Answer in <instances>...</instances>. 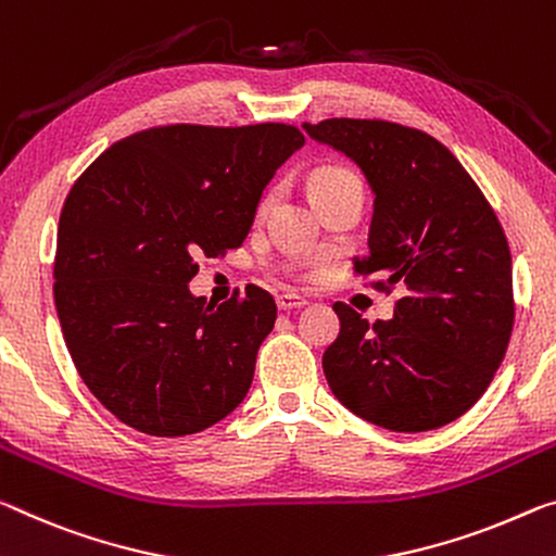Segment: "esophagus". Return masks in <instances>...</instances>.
<instances>
[{
    "mask_svg": "<svg viewBox=\"0 0 556 556\" xmlns=\"http://www.w3.org/2000/svg\"><path fill=\"white\" fill-rule=\"evenodd\" d=\"M306 304H309V302H306L304 296L292 294V292H285V294L277 296V306H279V309H285V312L302 309V306H306Z\"/></svg>",
    "mask_w": 556,
    "mask_h": 556,
    "instance_id": "34e87169",
    "label": "esophagus"
}]
</instances>
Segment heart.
Masks as SVG:
<instances>
[{
    "mask_svg": "<svg viewBox=\"0 0 556 556\" xmlns=\"http://www.w3.org/2000/svg\"><path fill=\"white\" fill-rule=\"evenodd\" d=\"M346 185H361L358 175L346 165H321V167H316L312 180H309L314 200L329 195V192L339 190V188H346ZM271 202H275V192H267V195H264L262 202H260V215L267 213V210L271 207Z\"/></svg>",
    "mask_w": 556,
    "mask_h": 556,
    "instance_id": "b5f03b06",
    "label": "heart"
}]
</instances>
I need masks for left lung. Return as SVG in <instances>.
I'll use <instances>...</instances> for the list:
<instances>
[{
    "mask_svg": "<svg viewBox=\"0 0 556 556\" xmlns=\"http://www.w3.org/2000/svg\"><path fill=\"white\" fill-rule=\"evenodd\" d=\"M304 130L364 170L376 195L371 252L354 275L399 292L389 321L333 304L341 331L321 358L329 389L395 433L453 422L488 391L515 326L513 254L495 210L460 161L418 128L326 118Z\"/></svg>",
    "mask_w": 556,
    "mask_h": 556,
    "instance_id": "obj_1",
    "label": "left lung"
}]
</instances>
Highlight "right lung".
<instances>
[{"label": "right lung", "instance_id": "add662e5", "mask_svg": "<svg viewBox=\"0 0 556 556\" xmlns=\"http://www.w3.org/2000/svg\"><path fill=\"white\" fill-rule=\"evenodd\" d=\"M304 146L287 123L155 126L113 143L68 190L54 302L78 376L140 433H200L250 391L277 319L247 285L225 304L190 294L195 257L242 247L277 167Z\"/></svg>", "mask_w": 556, "mask_h": 556}]
</instances>
